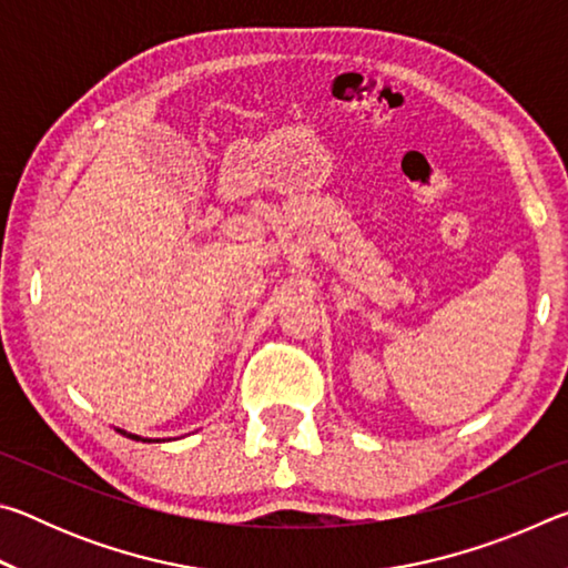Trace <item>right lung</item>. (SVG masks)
I'll list each match as a JSON object with an SVG mask.
<instances>
[{"label": "right lung", "instance_id": "1", "mask_svg": "<svg viewBox=\"0 0 568 568\" xmlns=\"http://www.w3.org/2000/svg\"><path fill=\"white\" fill-rule=\"evenodd\" d=\"M120 430V428H118ZM120 434H124V430H120ZM124 436H130V438H138L140 440V436H132V434H124Z\"/></svg>", "mask_w": 568, "mask_h": 568}]
</instances>
